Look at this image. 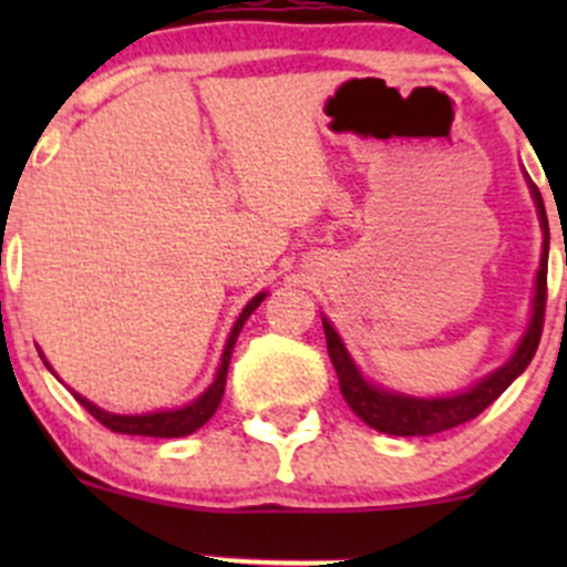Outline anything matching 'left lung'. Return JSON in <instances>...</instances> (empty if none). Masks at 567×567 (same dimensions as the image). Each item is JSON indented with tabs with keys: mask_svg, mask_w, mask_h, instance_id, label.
<instances>
[{
	"mask_svg": "<svg viewBox=\"0 0 567 567\" xmlns=\"http://www.w3.org/2000/svg\"><path fill=\"white\" fill-rule=\"evenodd\" d=\"M532 199L537 205V216H540V227L546 233L543 238V255H540V268H537L535 279V299H532V318L527 331H524L522 342H518L516 353L502 364L499 370H494L491 375H485L480 384H474L472 390L447 394V398H414V394H400V392H386L381 386L370 384L359 368L353 364L351 353L342 346L340 334L334 331V326L323 318V331H326V348H329L331 364L337 370V379H340V392L346 398V403L351 405L353 414L359 420L368 422L370 427L381 433H390V436H433V433L450 431V427L463 425V422L474 420L477 414H483L518 375L527 370L537 351V342L543 334V316H546V274H548V219L546 208H543V197L537 192L535 183H529Z\"/></svg>",
	"mask_w": 567,
	"mask_h": 567,
	"instance_id": "8db88e82",
	"label": "left lung"
}]
</instances>
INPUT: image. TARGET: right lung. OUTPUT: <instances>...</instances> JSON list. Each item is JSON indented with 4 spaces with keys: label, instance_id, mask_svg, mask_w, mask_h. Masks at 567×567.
Wrapping results in <instances>:
<instances>
[{
    "label": "right lung",
    "instance_id": "right-lung-1",
    "mask_svg": "<svg viewBox=\"0 0 567 567\" xmlns=\"http://www.w3.org/2000/svg\"><path fill=\"white\" fill-rule=\"evenodd\" d=\"M262 299H266V293H257L255 299L244 307L241 316H238L236 323H233L230 337H227V346H225V353H221V362H219V370H216L214 384L199 394L197 400H192L188 405H181V409H173V411H153V414H109V411L99 409V405L90 403V400L82 398V394L73 392V398H76L79 403H82L84 409L101 422V425L114 433H128V436H156V439L188 436V433H194L197 427H203L205 422L216 414V409H219L221 394H225V384H227V368H230L233 348H236V340L238 334H241L247 318L257 310V307H260ZM40 357H43V353H40Z\"/></svg>",
    "mask_w": 567,
    "mask_h": 567
}]
</instances>
